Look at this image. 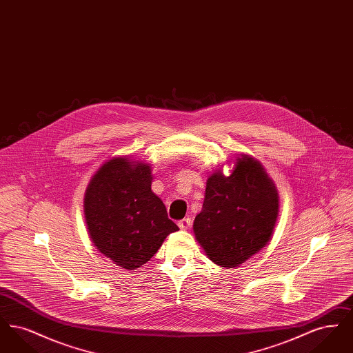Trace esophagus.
Masks as SVG:
<instances>
[{
    "mask_svg": "<svg viewBox=\"0 0 353 353\" xmlns=\"http://www.w3.org/2000/svg\"><path fill=\"white\" fill-rule=\"evenodd\" d=\"M190 225H192V219L189 217H185V219L179 221V228L180 229H188V228H190Z\"/></svg>",
    "mask_w": 353,
    "mask_h": 353,
    "instance_id": "esophagus-1",
    "label": "esophagus"
}]
</instances>
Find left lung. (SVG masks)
<instances>
[{"label": "left lung", "instance_id": "obj_1", "mask_svg": "<svg viewBox=\"0 0 353 353\" xmlns=\"http://www.w3.org/2000/svg\"><path fill=\"white\" fill-rule=\"evenodd\" d=\"M278 213L276 186L258 160L241 154L230 176H209L193 232L210 261L232 269L268 245Z\"/></svg>", "mask_w": 353, "mask_h": 353}]
</instances>
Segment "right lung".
<instances>
[{
	"mask_svg": "<svg viewBox=\"0 0 353 353\" xmlns=\"http://www.w3.org/2000/svg\"><path fill=\"white\" fill-rule=\"evenodd\" d=\"M150 164L114 157L90 180L84 219L97 249L115 265L136 270L147 263L177 225L152 192Z\"/></svg>",
	"mask_w": 353,
	"mask_h": 353,
	"instance_id": "1",
	"label": "right lung"
}]
</instances>
